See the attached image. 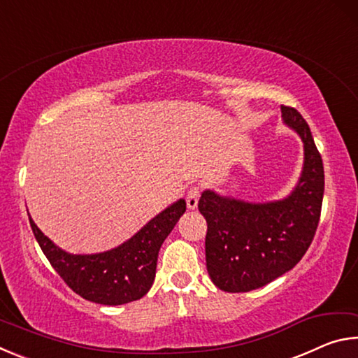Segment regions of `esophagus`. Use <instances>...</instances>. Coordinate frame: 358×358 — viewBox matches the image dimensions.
Here are the masks:
<instances>
[{
  "label": "esophagus",
  "instance_id": "34e87169",
  "mask_svg": "<svg viewBox=\"0 0 358 358\" xmlns=\"http://www.w3.org/2000/svg\"><path fill=\"white\" fill-rule=\"evenodd\" d=\"M199 199H201V187H199V186H191L189 191H187V196H186L187 208H191V210L197 208Z\"/></svg>",
  "mask_w": 358,
  "mask_h": 358
}]
</instances>
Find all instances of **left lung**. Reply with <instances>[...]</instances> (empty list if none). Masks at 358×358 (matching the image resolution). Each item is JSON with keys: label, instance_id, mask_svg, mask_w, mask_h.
I'll use <instances>...</instances> for the list:
<instances>
[{"label": "left lung", "instance_id": "8db88e82", "mask_svg": "<svg viewBox=\"0 0 358 358\" xmlns=\"http://www.w3.org/2000/svg\"><path fill=\"white\" fill-rule=\"evenodd\" d=\"M284 123L305 143V166L287 199L248 203L203 191L199 211L207 220V270L224 292H248L300 262L316 235L324 197V164L310 126L294 107L281 106Z\"/></svg>", "mask_w": 358, "mask_h": 358}]
</instances>
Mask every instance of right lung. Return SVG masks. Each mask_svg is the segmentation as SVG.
<instances>
[{
  "instance_id": "right-lung-1",
  "label": "right lung",
  "mask_w": 358,
  "mask_h": 358,
  "mask_svg": "<svg viewBox=\"0 0 358 358\" xmlns=\"http://www.w3.org/2000/svg\"><path fill=\"white\" fill-rule=\"evenodd\" d=\"M185 211L186 202L181 199L126 243L92 256L62 251L41 232L31 217L29 224L48 262L76 294L101 305H124L142 299L153 286L161 245Z\"/></svg>"
}]
</instances>
